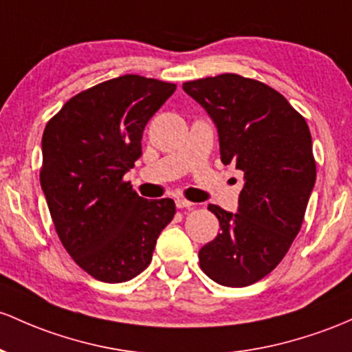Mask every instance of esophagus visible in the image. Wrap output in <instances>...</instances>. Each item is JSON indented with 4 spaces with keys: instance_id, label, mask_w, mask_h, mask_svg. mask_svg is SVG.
Segmentation results:
<instances>
[{
    "instance_id": "esophagus-1",
    "label": "esophagus",
    "mask_w": 352,
    "mask_h": 352,
    "mask_svg": "<svg viewBox=\"0 0 352 352\" xmlns=\"http://www.w3.org/2000/svg\"><path fill=\"white\" fill-rule=\"evenodd\" d=\"M175 206H177V208H194L195 204L188 202V200H185V199H177Z\"/></svg>"
}]
</instances>
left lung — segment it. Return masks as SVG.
<instances>
[{
	"instance_id": "8db88e82",
	"label": "left lung",
	"mask_w": 352,
	"mask_h": 352,
	"mask_svg": "<svg viewBox=\"0 0 352 352\" xmlns=\"http://www.w3.org/2000/svg\"><path fill=\"white\" fill-rule=\"evenodd\" d=\"M217 126L220 160L244 172L237 212L219 206L220 234L199 250L200 269L245 287L277 267L302 226L316 184L306 120L279 91L234 73L184 83Z\"/></svg>"
}]
</instances>
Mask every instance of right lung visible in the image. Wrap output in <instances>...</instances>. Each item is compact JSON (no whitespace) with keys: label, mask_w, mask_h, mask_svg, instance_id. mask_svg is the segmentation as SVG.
Here are the masks:
<instances>
[{"label":"right lung","mask_w":352,"mask_h":352,"mask_svg":"<svg viewBox=\"0 0 352 352\" xmlns=\"http://www.w3.org/2000/svg\"><path fill=\"white\" fill-rule=\"evenodd\" d=\"M175 85L123 75L75 95L46 123L40 172L50 214L73 261L102 283L148 267L172 199L146 200L123 175L142 155L148 120Z\"/></svg>","instance_id":"obj_1"}]
</instances>
